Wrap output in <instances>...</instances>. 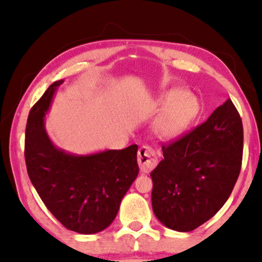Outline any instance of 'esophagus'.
Segmentation results:
<instances>
[{
  "mask_svg": "<svg viewBox=\"0 0 262 262\" xmlns=\"http://www.w3.org/2000/svg\"><path fill=\"white\" fill-rule=\"evenodd\" d=\"M137 162H139L140 170L143 172V173H149V172L157 165V155L151 147L144 145V147L140 148L139 150Z\"/></svg>",
  "mask_w": 262,
  "mask_h": 262,
  "instance_id": "34e87169",
  "label": "esophagus"
}]
</instances>
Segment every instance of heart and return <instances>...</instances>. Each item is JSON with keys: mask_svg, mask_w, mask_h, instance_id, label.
Here are the masks:
<instances>
[{"mask_svg": "<svg viewBox=\"0 0 262 262\" xmlns=\"http://www.w3.org/2000/svg\"><path fill=\"white\" fill-rule=\"evenodd\" d=\"M157 108L163 112L154 122L155 134L163 140H176L195 121L201 105L195 95L174 88L159 96Z\"/></svg>", "mask_w": 262, "mask_h": 262, "instance_id": "1", "label": "heart"}]
</instances>
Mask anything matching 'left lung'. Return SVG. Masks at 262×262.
<instances>
[{
  "instance_id": "1",
  "label": "left lung",
  "mask_w": 262,
  "mask_h": 262,
  "mask_svg": "<svg viewBox=\"0 0 262 262\" xmlns=\"http://www.w3.org/2000/svg\"><path fill=\"white\" fill-rule=\"evenodd\" d=\"M243 123L231 99L193 132L163 145L150 173L152 210L174 231L188 232L219 211L231 194L243 158Z\"/></svg>"
}]
</instances>
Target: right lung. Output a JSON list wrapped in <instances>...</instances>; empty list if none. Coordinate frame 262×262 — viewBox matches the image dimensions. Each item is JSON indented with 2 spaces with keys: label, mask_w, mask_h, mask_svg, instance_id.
I'll use <instances>...</instances> for the list:
<instances>
[{
  "label": "right lung",
  "mask_w": 262,
  "mask_h": 262,
  "mask_svg": "<svg viewBox=\"0 0 262 262\" xmlns=\"http://www.w3.org/2000/svg\"><path fill=\"white\" fill-rule=\"evenodd\" d=\"M62 83L60 79L50 85L30 111L25 130L26 168L31 183L55 219L72 231L92 234L114 221L139 174L137 145L90 155L55 147L45 129V117Z\"/></svg>",
  "instance_id": "1"
}]
</instances>
